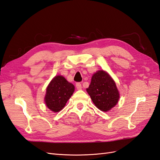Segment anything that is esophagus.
<instances>
[{
	"label": "esophagus",
	"mask_w": 160,
	"mask_h": 160,
	"mask_svg": "<svg viewBox=\"0 0 160 160\" xmlns=\"http://www.w3.org/2000/svg\"><path fill=\"white\" fill-rule=\"evenodd\" d=\"M76 88L77 89H81L82 88V86H81V84L80 83H76Z\"/></svg>",
	"instance_id": "obj_1"
}]
</instances>
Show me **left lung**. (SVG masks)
Masks as SVG:
<instances>
[{
  "label": "left lung",
  "mask_w": 160,
  "mask_h": 160,
  "mask_svg": "<svg viewBox=\"0 0 160 160\" xmlns=\"http://www.w3.org/2000/svg\"><path fill=\"white\" fill-rule=\"evenodd\" d=\"M87 91L96 107L103 111L113 108L119 98L115 81L104 71H99L93 75Z\"/></svg>",
  "instance_id": "8db88e82"
}]
</instances>
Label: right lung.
Instances as JSON below:
<instances>
[{
	"instance_id": "add662e5",
	"label": "right lung",
	"mask_w": 160,
	"mask_h": 160,
	"mask_svg": "<svg viewBox=\"0 0 160 160\" xmlns=\"http://www.w3.org/2000/svg\"><path fill=\"white\" fill-rule=\"evenodd\" d=\"M74 90V85L63 77H55L47 88L45 101L47 108L54 112H59L65 107Z\"/></svg>"
}]
</instances>
